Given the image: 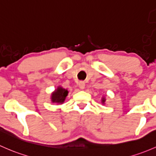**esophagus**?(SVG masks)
Here are the masks:
<instances>
[{
	"mask_svg": "<svg viewBox=\"0 0 156 156\" xmlns=\"http://www.w3.org/2000/svg\"><path fill=\"white\" fill-rule=\"evenodd\" d=\"M78 87H80V89L83 90L85 87V83L83 82V81H80V82L78 83Z\"/></svg>",
	"mask_w": 156,
	"mask_h": 156,
	"instance_id": "obj_1",
	"label": "esophagus"
}]
</instances>
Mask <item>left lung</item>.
I'll return each instance as SVG.
<instances>
[{"label":"left lung","instance_id":"obj_1","mask_svg":"<svg viewBox=\"0 0 156 156\" xmlns=\"http://www.w3.org/2000/svg\"><path fill=\"white\" fill-rule=\"evenodd\" d=\"M105 99H102V102L104 103V102H105Z\"/></svg>","mask_w":156,"mask_h":156}]
</instances>
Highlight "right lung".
Instances as JSON below:
<instances>
[{
    "mask_svg": "<svg viewBox=\"0 0 156 156\" xmlns=\"http://www.w3.org/2000/svg\"><path fill=\"white\" fill-rule=\"evenodd\" d=\"M67 95H68V91L66 90L62 87H58L57 90H55V93L52 94L51 101L53 102L63 103Z\"/></svg>",
    "mask_w": 156,
    "mask_h": 156,
    "instance_id": "1",
    "label": "right lung"
}]
</instances>
